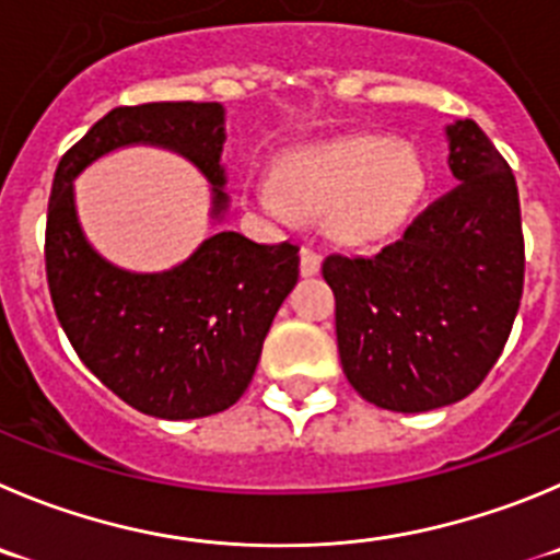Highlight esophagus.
I'll return each mask as SVG.
<instances>
[{
  "mask_svg": "<svg viewBox=\"0 0 560 560\" xmlns=\"http://www.w3.org/2000/svg\"><path fill=\"white\" fill-rule=\"evenodd\" d=\"M317 270H320V254H317L315 245L306 243L304 248H301V273L315 276Z\"/></svg>",
  "mask_w": 560,
  "mask_h": 560,
  "instance_id": "esophagus-1",
  "label": "esophagus"
}]
</instances>
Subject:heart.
Masks as SVG:
<instances>
[{"instance_id": "1", "label": "heart", "mask_w": 560, "mask_h": 560, "mask_svg": "<svg viewBox=\"0 0 560 560\" xmlns=\"http://www.w3.org/2000/svg\"><path fill=\"white\" fill-rule=\"evenodd\" d=\"M428 187V168L409 143L353 135L292 151L273 182L248 190V203L270 218L326 215L337 243L368 245L398 234L411 221Z\"/></svg>"}]
</instances>
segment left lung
I'll use <instances>...</instances> for the list:
<instances>
[{"label":"left lung","mask_w":560,"mask_h":560,"mask_svg":"<svg viewBox=\"0 0 560 560\" xmlns=\"http://www.w3.org/2000/svg\"><path fill=\"white\" fill-rule=\"evenodd\" d=\"M458 185L373 256L328 254L345 378L368 404L428 411L467 398L509 342L525 284L511 165L475 121L447 127Z\"/></svg>","instance_id":"obj_1"}]
</instances>
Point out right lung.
Here are the masks:
<instances>
[{
	"instance_id": "right-lung-1",
	"label": "right lung",
	"mask_w": 560,
	"mask_h": 560,
	"mask_svg": "<svg viewBox=\"0 0 560 560\" xmlns=\"http://www.w3.org/2000/svg\"><path fill=\"white\" fill-rule=\"evenodd\" d=\"M223 107L151 102L115 107L62 154L46 212V281L55 315L85 368L124 404L162 420H196L237 404L265 334L298 281V245L218 232L165 273L104 262L77 223L74 176L96 156L154 143L192 160L212 182L221 215Z\"/></svg>"
}]
</instances>
